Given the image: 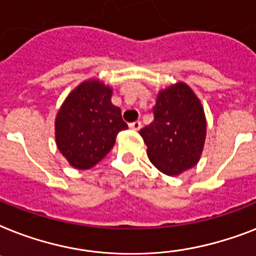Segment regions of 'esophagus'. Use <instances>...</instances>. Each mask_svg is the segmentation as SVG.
Instances as JSON below:
<instances>
[{
    "mask_svg": "<svg viewBox=\"0 0 256 256\" xmlns=\"http://www.w3.org/2000/svg\"><path fill=\"white\" fill-rule=\"evenodd\" d=\"M128 126H130V128H132V130H139V128H142V122L140 121L132 122V124H128Z\"/></svg>",
    "mask_w": 256,
    "mask_h": 256,
    "instance_id": "esophagus-1",
    "label": "esophagus"
}]
</instances>
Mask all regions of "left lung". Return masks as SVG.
Listing matches in <instances>:
<instances>
[{
    "mask_svg": "<svg viewBox=\"0 0 256 256\" xmlns=\"http://www.w3.org/2000/svg\"><path fill=\"white\" fill-rule=\"evenodd\" d=\"M154 121L139 134L150 162L168 176H178L200 160L206 136L202 105L186 82L158 93Z\"/></svg>",
    "mask_w": 256,
    "mask_h": 256,
    "instance_id": "1",
    "label": "left lung"
}]
</instances>
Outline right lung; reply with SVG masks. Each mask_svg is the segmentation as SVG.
Instances as JSON below:
<instances>
[{"mask_svg":"<svg viewBox=\"0 0 256 256\" xmlns=\"http://www.w3.org/2000/svg\"><path fill=\"white\" fill-rule=\"evenodd\" d=\"M113 90L90 78L72 90L55 120L58 148L78 170H89L106 156L117 134L128 128L121 109L112 104Z\"/></svg>","mask_w":256,"mask_h":256,"instance_id":"1","label":"right lung"}]
</instances>
